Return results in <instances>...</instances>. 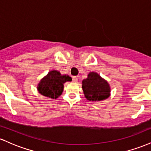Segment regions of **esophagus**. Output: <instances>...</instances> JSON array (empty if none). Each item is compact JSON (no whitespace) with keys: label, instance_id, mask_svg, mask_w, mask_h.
Returning a JSON list of instances; mask_svg holds the SVG:
<instances>
[{"label":"esophagus","instance_id":"esophagus-1","mask_svg":"<svg viewBox=\"0 0 151 151\" xmlns=\"http://www.w3.org/2000/svg\"><path fill=\"white\" fill-rule=\"evenodd\" d=\"M72 80H73V81H78L77 77H72Z\"/></svg>","mask_w":151,"mask_h":151}]
</instances>
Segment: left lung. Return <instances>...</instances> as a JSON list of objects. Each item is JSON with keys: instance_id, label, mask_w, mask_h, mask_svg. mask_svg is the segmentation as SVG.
Listing matches in <instances>:
<instances>
[{"instance_id": "left-lung-1", "label": "left lung", "mask_w": 151, "mask_h": 151, "mask_svg": "<svg viewBox=\"0 0 151 151\" xmlns=\"http://www.w3.org/2000/svg\"><path fill=\"white\" fill-rule=\"evenodd\" d=\"M82 89L84 96L89 101L104 100L110 93L108 82L96 72H90L88 77L82 81Z\"/></svg>"}]
</instances>
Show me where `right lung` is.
Here are the masks:
<instances>
[{"mask_svg":"<svg viewBox=\"0 0 151 151\" xmlns=\"http://www.w3.org/2000/svg\"><path fill=\"white\" fill-rule=\"evenodd\" d=\"M67 81H72V78L69 75H62L56 70L51 71L41 80L37 89L43 96L51 99H57L62 94L64 83Z\"/></svg>","mask_w":151,"mask_h":151,"instance_id":"right-lung-1","label":"right lung"}]
</instances>
